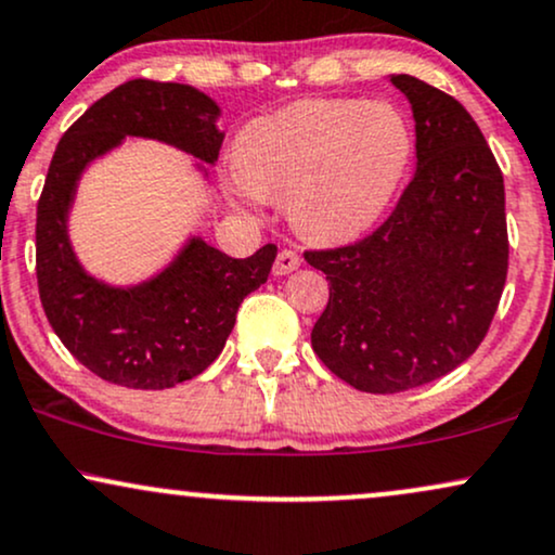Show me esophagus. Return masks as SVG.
Here are the masks:
<instances>
[{"label": "esophagus", "instance_id": "34e87169", "mask_svg": "<svg viewBox=\"0 0 555 555\" xmlns=\"http://www.w3.org/2000/svg\"><path fill=\"white\" fill-rule=\"evenodd\" d=\"M299 263H302L299 253L284 248V250H279L276 263H273V271H276L279 276H282V273H292L295 269H299Z\"/></svg>", "mask_w": 555, "mask_h": 555}]
</instances>
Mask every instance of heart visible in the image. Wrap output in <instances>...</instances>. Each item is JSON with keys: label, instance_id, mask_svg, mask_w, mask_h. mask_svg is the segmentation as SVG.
<instances>
[{"label": "heart", "instance_id": "obj_1", "mask_svg": "<svg viewBox=\"0 0 555 555\" xmlns=\"http://www.w3.org/2000/svg\"><path fill=\"white\" fill-rule=\"evenodd\" d=\"M232 159L237 198H286L305 237L346 243L375 227L396 198L413 131L385 100L307 98L245 126Z\"/></svg>", "mask_w": 555, "mask_h": 555}]
</instances>
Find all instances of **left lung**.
I'll return each mask as SVG.
<instances>
[{"instance_id": "1", "label": "left lung", "mask_w": 555, "mask_h": 555, "mask_svg": "<svg viewBox=\"0 0 555 555\" xmlns=\"http://www.w3.org/2000/svg\"><path fill=\"white\" fill-rule=\"evenodd\" d=\"M416 176L375 232L305 260L328 279L312 349L362 392H403L444 377L489 333L509 269L504 176L455 98L411 75Z\"/></svg>"}]
</instances>
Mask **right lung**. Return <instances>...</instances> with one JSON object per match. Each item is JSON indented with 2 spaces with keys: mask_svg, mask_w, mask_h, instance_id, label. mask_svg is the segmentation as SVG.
Returning <instances> with one entry per match:
<instances>
[{
  "mask_svg": "<svg viewBox=\"0 0 555 555\" xmlns=\"http://www.w3.org/2000/svg\"><path fill=\"white\" fill-rule=\"evenodd\" d=\"M219 108L191 85L129 79L66 129L49 165L36 217V276L53 333L105 383L163 390L202 375L235 328L237 307L266 284L276 245L250 258L193 237L150 282L118 289L87 276L66 235L77 180L124 137H144L217 163Z\"/></svg>",
  "mask_w": 555,
  "mask_h": 555,
  "instance_id": "add662e5",
  "label": "right lung"
}]
</instances>
